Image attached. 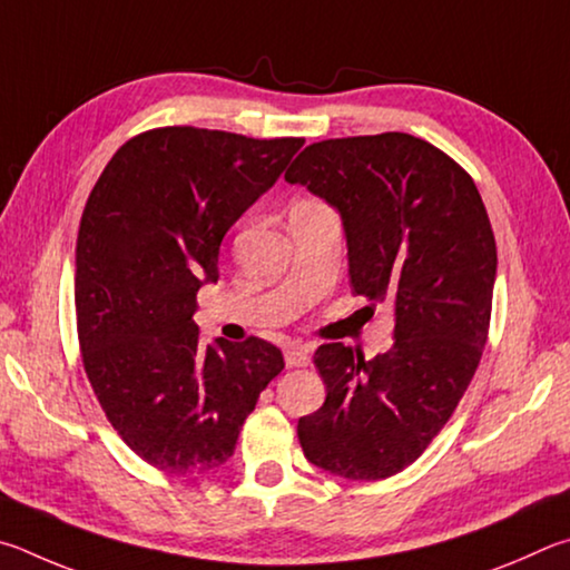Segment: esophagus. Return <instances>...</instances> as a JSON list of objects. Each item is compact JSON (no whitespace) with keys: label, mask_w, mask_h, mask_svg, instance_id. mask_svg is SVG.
Returning <instances> with one entry per match:
<instances>
[{"label":"esophagus","mask_w":570,"mask_h":570,"mask_svg":"<svg viewBox=\"0 0 570 570\" xmlns=\"http://www.w3.org/2000/svg\"><path fill=\"white\" fill-rule=\"evenodd\" d=\"M285 363H287V367H305L307 363H311V355H307V351H303V347L291 345L285 351Z\"/></svg>","instance_id":"obj_1"}]
</instances>
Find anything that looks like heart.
Listing matches in <instances>:
<instances>
[{"mask_svg":"<svg viewBox=\"0 0 570 570\" xmlns=\"http://www.w3.org/2000/svg\"><path fill=\"white\" fill-rule=\"evenodd\" d=\"M301 205H313V203H301Z\"/></svg>","mask_w":570,"mask_h":570,"instance_id":"b5f03b06","label":"heart"}]
</instances>
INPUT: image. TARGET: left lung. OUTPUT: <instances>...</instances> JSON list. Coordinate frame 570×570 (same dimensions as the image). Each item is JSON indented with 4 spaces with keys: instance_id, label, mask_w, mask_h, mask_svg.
<instances>
[{
    "instance_id": "8db88e82",
    "label": "left lung",
    "mask_w": 570,
    "mask_h": 570,
    "mask_svg": "<svg viewBox=\"0 0 570 570\" xmlns=\"http://www.w3.org/2000/svg\"><path fill=\"white\" fill-rule=\"evenodd\" d=\"M343 217L351 283L395 313V343L365 361L315 351L321 411L297 421L303 453L347 481H381L423 455L461 403L491 325L495 237L473 177L421 137L313 142L285 173Z\"/></svg>"
}]
</instances>
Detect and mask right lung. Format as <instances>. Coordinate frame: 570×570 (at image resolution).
Wrapping results in <instances>:
<instances>
[{
	"mask_svg": "<svg viewBox=\"0 0 570 570\" xmlns=\"http://www.w3.org/2000/svg\"><path fill=\"white\" fill-rule=\"evenodd\" d=\"M303 137L157 127L117 149L77 235L75 307L85 373L132 451L197 478L235 453L245 417L283 371L273 343H199L195 295L219 245L275 185Z\"/></svg>",
	"mask_w": 570,
	"mask_h": 570,
	"instance_id": "obj_1",
	"label": "right lung"
}]
</instances>
